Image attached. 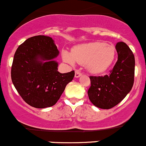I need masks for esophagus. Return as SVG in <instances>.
Returning a JSON list of instances; mask_svg holds the SVG:
<instances>
[{
  "mask_svg": "<svg viewBox=\"0 0 146 146\" xmlns=\"http://www.w3.org/2000/svg\"><path fill=\"white\" fill-rule=\"evenodd\" d=\"M82 74L80 72H79V71H76L75 72V77L76 78H79V77H80L81 76H82Z\"/></svg>",
  "mask_w": 146,
  "mask_h": 146,
  "instance_id": "esophagus-1",
  "label": "esophagus"
}]
</instances>
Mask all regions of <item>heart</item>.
Instances as JSON below:
<instances>
[{"label": "heart", "instance_id": "1", "mask_svg": "<svg viewBox=\"0 0 146 146\" xmlns=\"http://www.w3.org/2000/svg\"><path fill=\"white\" fill-rule=\"evenodd\" d=\"M116 50L114 46L102 41L82 43L73 47L72 52L62 51L63 60L70 64L77 62L85 64L86 70L94 74H102L109 69L115 60Z\"/></svg>", "mask_w": 146, "mask_h": 146}]
</instances>
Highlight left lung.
I'll use <instances>...</instances> for the list:
<instances>
[{
  "label": "left lung",
  "mask_w": 146,
  "mask_h": 146,
  "mask_svg": "<svg viewBox=\"0 0 146 146\" xmlns=\"http://www.w3.org/2000/svg\"><path fill=\"white\" fill-rule=\"evenodd\" d=\"M117 61L109 75L90 76L89 100L101 109H110L119 103L130 92L133 85L135 58L124 42L117 43Z\"/></svg>",
  "instance_id": "obj_1"
}]
</instances>
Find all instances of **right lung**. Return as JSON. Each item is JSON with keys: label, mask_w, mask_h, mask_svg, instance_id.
Here are the masks:
<instances>
[{"label": "right lung", "mask_w": 146, "mask_h": 146, "mask_svg": "<svg viewBox=\"0 0 146 146\" xmlns=\"http://www.w3.org/2000/svg\"><path fill=\"white\" fill-rule=\"evenodd\" d=\"M60 52L55 41L47 36L29 38L18 47L11 69L14 86L29 106L49 108L58 102L72 82L74 71L60 73L55 60Z\"/></svg>", "instance_id": "1"}]
</instances>
